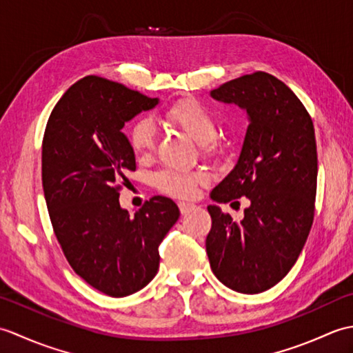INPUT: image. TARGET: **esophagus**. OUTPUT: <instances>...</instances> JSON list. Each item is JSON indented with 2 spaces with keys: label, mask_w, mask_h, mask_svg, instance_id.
Masks as SVG:
<instances>
[{
  "label": "esophagus",
  "mask_w": 353,
  "mask_h": 353,
  "mask_svg": "<svg viewBox=\"0 0 353 353\" xmlns=\"http://www.w3.org/2000/svg\"><path fill=\"white\" fill-rule=\"evenodd\" d=\"M196 206L194 205H191V203H183V201H181V203H179V209H181V212L185 215V214H188L191 209H194Z\"/></svg>",
  "instance_id": "obj_1"
}]
</instances>
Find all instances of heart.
<instances>
[{
    "label": "heart",
    "mask_w": 353,
    "mask_h": 353,
    "mask_svg": "<svg viewBox=\"0 0 353 353\" xmlns=\"http://www.w3.org/2000/svg\"><path fill=\"white\" fill-rule=\"evenodd\" d=\"M165 117L170 123L196 139L205 153H215L219 150L216 141V119L214 114L197 100H179L165 110ZM156 125L147 117L133 121L127 138L132 150L138 156H147L153 152L156 144ZM208 182V176L200 171H179L165 168L154 174V185L167 196L190 200L197 196L199 186Z\"/></svg>",
    "instance_id": "b5f03b06"
}]
</instances>
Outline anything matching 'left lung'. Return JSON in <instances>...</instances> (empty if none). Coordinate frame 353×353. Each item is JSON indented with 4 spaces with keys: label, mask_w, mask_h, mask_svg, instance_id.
Instances as JSON below:
<instances>
[{
    "label": "left lung",
    "mask_w": 353,
    "mask_h": 353,
    "mask_svg": "<svg viewBox=\"0 0 353 353\" xmlns=\"http://www.w3.org/2000/svg\"><path fill=\"white\" fill-rule=\"evenodd\" d=\"M211 95L238 104L250 118L235 168L211 199L234 206L247 197L250 205L239 223L208 206L206 253L221 283L258 294L287 276L310 235L317 192L314 124L296 94L268 72L226 81Z\"/></svg>",
    "instance_id": "1"
}]
</instances>
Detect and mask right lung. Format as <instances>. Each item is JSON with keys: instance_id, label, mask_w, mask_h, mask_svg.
Wrapping results in <instances>:
<instances>
[{"instance_id": "1", "label": "right lung", "mask_w": 353, "mask_h": 353, "mask_svg": "<svg viewBox=\"0 0 353 353\" xmlns=\"http://www.w3.org/2000/svg\"><path fill=\"white\" fill-rule=\"evenodd\" d=\"M157 101L88 76L63 94L45 127L42 186L52 230L74 272L110 297L130 296L153 279L159 245L181 215L162 196L133 216L119 206L127 174L137 170L121 129Z\"/></svg>"}]
</instances>
